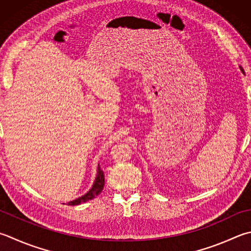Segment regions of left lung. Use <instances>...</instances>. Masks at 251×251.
<instances>
[{
	"label": "left lung",
	"mask_w": 251,
	"mask_h": 251,
	"mask_svg": "<svg viewBox=\"0 0 251 251\" xmlns=\"http://www.w3.org/2000/svg\"><path fill=\"white\" fill-rule=\"evenodd\" d=\"M239 68H240V70H242V72L244 73V70H243V68H242V67H239Z\"/></svg>",
	"instance_id": "8db88e82"
}]
</instances>
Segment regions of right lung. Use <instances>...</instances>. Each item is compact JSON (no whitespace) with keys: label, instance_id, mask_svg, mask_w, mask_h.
Listing matches in <instances>:
<instances>
[{"label":"right lung","instance_id":"1","mask_svg":"<svg viewBox=\"0 0 251 251\" xmlns=\"http://www.w3.org/2000/svg\"><path fill=\"white\" fill-rule=\"evenodd\" d=\"M103 184H105V175H103V172L98 165L97 176H96L95 181H94L93 187L91 188V190H89L87 193H85L84 196L77 198V199H75L73 201H70L68 203V205H78V204H81V203L87 202L89 200L94 199V198L97 197L99 193L102 191Z\"/></svg>","mask_w":251,"mask_h":251}]
</instances>
